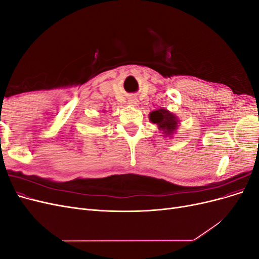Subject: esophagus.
<instances>
[{"label": "esophagus", "mask_w": 259, "mask_h": 259, "mask_svg": "<svg viewBox=\"0 0 259 259\" xmlns=\"http://www.w3.org/2000/svg\"><path fill=\"white\" fill-rule=\"evenodd\" d=\"M128 104H130L131 106H133V107H137L139 103H138V100H137L136 98L133 97V98H130V99H128Z\"/></svg>", "instance_id": "obj_1"}]
</instances>
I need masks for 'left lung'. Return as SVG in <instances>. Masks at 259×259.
I'll return each mask as SVG.
<instances>
[{"label": "left lung", "mask_w": 259, "mask_h": 259, "mask_svg": "<svg viewBox=\"0 0 259 259\" xmlns=\"http://www.w3.org/2000/svg\"><path fill=\"white\" fill-rule=\"evenodd\" d=\"M149 120H150L151 123L158 125L159 131L162 132L163 136L165 138H173L174 134H176L178 124L180 122L175 113L170 112L165 108H160L151 111L149 113Z\"/></svg>", "instance_id": "left-lung-1"}]
</instances>
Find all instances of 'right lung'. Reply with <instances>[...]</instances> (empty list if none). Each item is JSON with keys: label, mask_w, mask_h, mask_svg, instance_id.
I'll use <instances>...</instances> for the list:
<instances>
[{"label": "right lung", "mask_w": 259, "mask_h": 259, "mask_svg": "<svg viewBox=\"0 0 259 259\" xmlns=\"http://www.w3.org/2000/svg\"><path fill=\"white\" fill-rule=\"evenodd\" d=\"M104 113H105V112H104Z\"/></svg>", "instance_id": "right-lung-1"}]
</instances>
